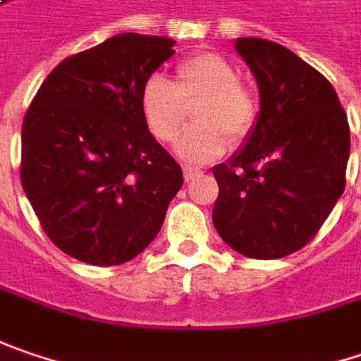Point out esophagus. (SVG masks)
<instances>
[{
	"label": "esophagus",
	"mask_w": 361,
	"mask_h": 361,
	"mask_svg": "<svg viewBox=\"0 0 361 361\" xmlns=\"http://www.w3.org/2000/svg\"><path fill=\"white\" fill-rule=\"evenodd\" d=\"M200 176L202 169H198V167H190V165H183V178H185V181L196 180V178H200Z\"/></svg>",
	"instance_id": "obj_1"
}]
</instances>
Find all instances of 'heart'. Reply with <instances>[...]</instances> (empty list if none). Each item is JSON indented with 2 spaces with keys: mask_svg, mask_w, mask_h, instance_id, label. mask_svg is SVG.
Instances as JSON below:
<instances>
[{
  "mask_svg": "<svg viewBox=\"0 0 361 361\" xmlns=\"http://www.w3.org/2000/svg\"><path fill=\"white\" fill-rule=\"evenodd\" d=\"M194 120L178 145L185 161L206 163L223 155L226 142H243L257 124V97L239 79L237 67L219 53H196L178 65L176 81L151 75L140 90V112L147 128L161 142L180 137L194 104Z\"/></svg>",
  "mask_w": 361,
  "mask_h": 361,
  "instance_id": "obj_1",
  "label": "heart"
}]
</instances>
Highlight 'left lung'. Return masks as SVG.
<instances>
[{
  "label": "left lung",
  "instance_id": "left-lung-1",
  "mask_svg": "<svg viewBox=\"0 0 361 361\" xmlns=\"http://www.w3.org/2000/svg\"><path fill=\"white\" fill-rule=\"evenodd\" d=\"M259 87L253 133L226 163L212 223L245 257L280 259L317 235L345 188L350 124L333 85L286 47L237 38Z\"/></svg>",
  "mask_w": 361,
  "mask_h": 361
}]
</instances>
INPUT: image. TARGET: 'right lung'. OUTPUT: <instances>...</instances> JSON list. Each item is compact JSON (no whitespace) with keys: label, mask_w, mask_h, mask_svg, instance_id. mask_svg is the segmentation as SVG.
Masks as SVG:
<instances>
[{"label":"right lung","mask_w":361,"mask_h":361,"mask_svg":"<svg viewBox=\"0 0 361 361\" xmlns=\"http://www.w3.org/2000/svg\"><path fill=\"white\" fill-rule=\"evenodd\" d=\"M118 34L54 67L22 124L24 192L61 251L92 265L135 259L157 237L183 173L149 133L142 83L176 53Z\"/></svg>","instance_id":"right-lung-1"}]
</instances>
